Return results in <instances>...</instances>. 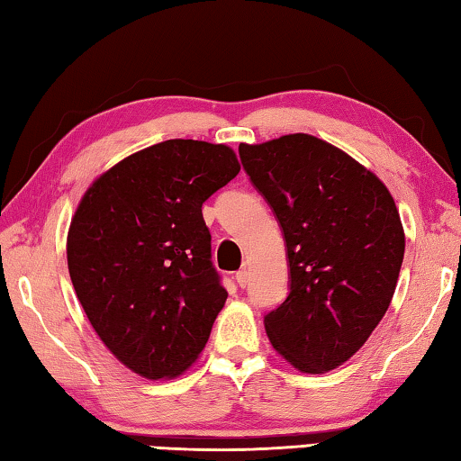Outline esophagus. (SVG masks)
Here are the masks:
<instances>
[{"label": "esophagus", "mask_w": 461, "mask_h": 461, "mask_svg": "<svg viewBox=\"0 0 461 461\" xmlns=\"http://www.w3.org/2000/svg\"><path fill=\"white\" fill-rule=\"evenodd\" d=\"M237 284L240 285V287H247L249 285V271L247 269H240V271H237Z\"/></svg>", "instance_id": "esophagus-1"}]
</instances>
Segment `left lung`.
Here are the masks:
<instances>
[{
  "instance_id": "left-lung-1",
  "label": "left lung",
  "mask_w": 461,
  "mask_h": 461,
  "mask_svg": "<svg viewBox=\"0 0 461 461\" xmlns=\"http://www.w3.org/2000/svg\"><path fill=\"white\" fill-rule=\"evenodd\" d=\"M239 156L287 247L289 294L265 313L273 348L302 373L340 366L397 287L405 232L394 200L373 172L313 135L240 143Z\"/></svg>"
}]
</instances>
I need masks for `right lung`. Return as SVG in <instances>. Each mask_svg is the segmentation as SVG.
I'll use <instances>...</instances> for the list:
<instances>
[{"label": "right lung", "instance_id": "right-lung-1", "mask_svg": "<svg viewBox=\"0 0 461 461\" xmlns=\"http://www.w3.org/2000/svg\"><path fill=\"white\" fill-rule=\"evenodd\" d=\"M226 145L167 140L119 161L68 230V271L104 346L145 378L177 376L226 302L202 204L239 174Z\"/></svg>", "mask_w": 461, "mask_h": 461}]
</instances>
